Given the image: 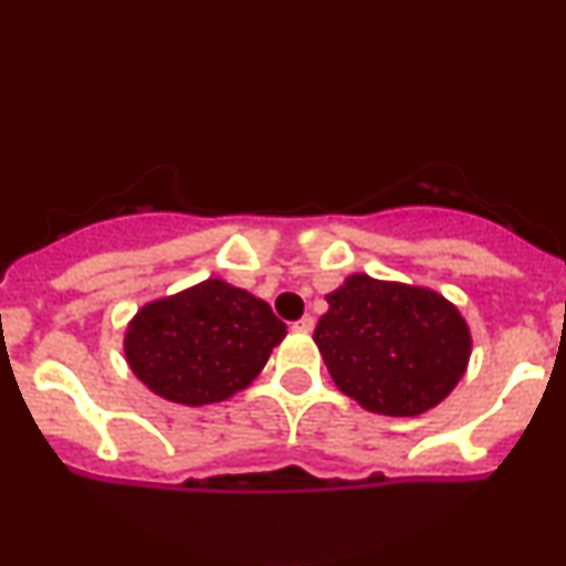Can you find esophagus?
I'll use <instances>...</instances> for the list:
<instances>
[{"mask_svg":"<svg viewBox=\"0 0 566 566\" xmlns=\"http://www.w3.org/2000/svg\"><path fill=\"white\" fill-rule=\"evenodd\" d=\"M311 329H314V319H311V316H303V319L292 322V333H303V335H308Z\"/></svg>","mask_w":566,"mask_h":566,"instance_id":"obj_1","label":"esophagus"}]
</instances>
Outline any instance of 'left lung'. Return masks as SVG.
Returning a JSON list of instances; mask_svg holds the SVG:
<instances>
[{"instance_id":"left-lung-1","label":"left lung","mask_w":566,"mask_h":566,"mask_svg":"<svg viewBox=\"0 0 566 566\" xmlns=\"http://www.w3.org/2000/svg\"><path fill=\"white\" fill-rule=\"evenodd\" d=\"M327 305L314 343L335 386L369 412L423 415L469 369V322L437 290L350 274Z\"/></svg>"}]
</instances>
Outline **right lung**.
I'll list each match as a JSON object with an SVG mask.
<instances>
[{
    "label": "right lung",
    "mask_w": 566,
    "mask_h": 566,
    "mask_svg": "<svg viewBox=\"0 0 566 566\" xmlns=\"http://www.w3.org/2000/svg\"><path fill=\"white\" fill-rule=\"evenodd\" d=\"M284 335L269 303L216 276L140 305L122 348L148 391L205 407L244 391Z\"/></svg>",
    "instance_id": "1"
}]
</instances>
